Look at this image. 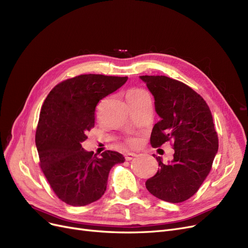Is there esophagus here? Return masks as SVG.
I'll return each mask as SVG.
<instances>
[{"label": "esophagus", "mask_w": 248, "mask_h": 248, "mask_svg": "<svg viewBox=\"0 0 248 248\" xmlns=\"http://www.w3.org/2000/svg\"><path fill=\"white\" fill-rule=\"evenodd\" d=\"M136 156H137V154L134 153V152H126V153L124 154V157H125L126 160H132V159H134Z\"/></svg>", "instance_id": "esophagus-1"}]
</instances>
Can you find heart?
<instances>
[{
    "instance_id": "1",
    "label": "heart",
    "mask_w": 248,
    "mask_h": 248,
    "mask_svg": "<svg viewBox=\"0 0 248 248\" xmlns=\"http://www.w3.org/2000/svg\"><path fill=\"white\" fill-rule=\"evenodd\" d=\"M145 94H147V93H146V92L142 89H132V90L127 92L126 99H127V101H129V102H132V101L139 99L140 97H142ZM135 143H136V141L133 140L132 144H135Z\"/></svg>"
}]
</instances>
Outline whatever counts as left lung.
Listing matches in <instances>:
<instances>
[{"label": "left lung", "mask_w": 248, "mask_h": 248, "mask_svg": "<svg viewBox=\"0 0 248 248\" xmlns=\"http://www.w3.org/2000/svg\"><path fill=\"white\" fill-rule=\"evenodd\" d=\"M140 78L154 97L155 111L160 117L152 129L151 146L156 148L171 141L175 149L168 163L156 156L159 169L146 181V188L161 200L183 202L196 193L217 153L212 112L202 97L179 80L164 76Z\"/></svg>", "instance_id": "8db88e82"}]
</instances>
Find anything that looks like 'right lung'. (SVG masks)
<instances>
[{"label": "right lung", "instance_id": "obj_1", "mask_svg": "<svg viewBox=\"0 0 248 248\" xmlns=\"http://www.w3.org/2000/svg\"><path fill=\"white\" fill-rule=\"evenodd\" d=\"M127 78L81 75L55 86L43 104L35 146L40 164L53 191L64 202L84 206L105 193L109 171L124 161L107 150L93 156L81 147L95 125L99 101L125 84Z\"/></svg>", "mask_w": 248, "mask_h": 248}]
</instances>
